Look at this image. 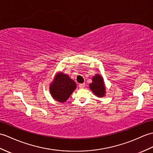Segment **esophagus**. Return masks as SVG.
Returning <instances> with one entry per match:
<instances>
[{
	"instance_id": "34e87169",
	"label": "esophagus",
	"mask_w": 153,
	"mask_h": 153,
	"mask_svg": "<svg viewBox=\"0 0 153 153\" xmlns=\"http://www.w3.org/2000/svg\"><path fill=\"white\" fill-rule=\"evenodd\" d=\"M79 87L80 88H83L85 87V83H81L79 85Z\"/></svg>"
}]
</instances>
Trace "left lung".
Here are the masks:
<instances>
[{
    "label": "left lung",
    "instance_id": "1",
    "mask_svg": "<svg viewBox=\"0 0 153 153\" xmlns=\"http://www.w3.org/2000/svg\"><path fill=\"white\" fill-rule=\"evenodd\" d=\"M91 89L98 97H104L105 94V86L102 77L100 75L93 77V83L89 85Z\"/></svg>",
    "mask_w": 153,
    "mask_h": 153
}]
</instances>
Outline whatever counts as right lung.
Listing matches in <instances>:
<instances>
[{
  "label": "right lung",
  "instance_id": "obj_1",
  "mask_svg": "<svg viewBox=\"0 0 153 153\" xmlns=\"http://www.w3.org/2000/svg\"><path fill=\"white\" fill-rule=\"evenodd\" d=\"M76 88V84L68 76L60 73L50 85V93L56 101L65 102Z\"/></svg>",
  "mask_w": 153,
  "mask_h": 153
}]
</instances>
